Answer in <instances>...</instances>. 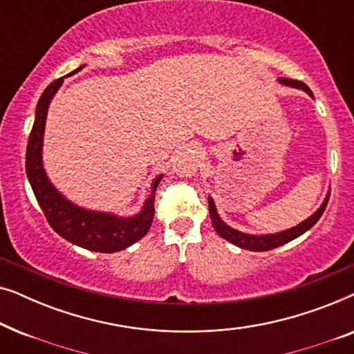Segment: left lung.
I'll return each mask as SVG.
<instances>
[{
	"label": "left lung",
	"mask_w": 354,
	"mask_h": 354,
	"mask_svg": "<svg viewBox=\"0 0 354 354\" xmlns=\"http://www.w3.org/2000/svg\"><path fill=\"white\" fill-rule=\"evenodd\" d=\"M279 82L285 86H292V88H298L306 91V93L314 98L313 91L309 90L308 85H304L303 82L299 80H292V79H285V77H280ZM328 196H330V190L327 192L326 198H324L322 205L317 207L316 212H313L308 219H304L303 222H299L298 225L292 227V229L287 230H280L275 232V234H263V235H254V234H245V232H240L234 229V227L227 225L224 221L221 219L219 212H217V207L214 205V200L212 196H207V201H209V216H211V222L214 230L219 234L222 239H225L227 241H230L232 245L239 246V248L243 250H250V251H268L272 248H277V246H282L288 241H292L295 239H298L299 235H303L304 232H308L311 227L316 224V222L321 219V216L326 211V206L328 203Z\"/></svg>",
	"instance_id": "left-lung-1"
}]
</instances>
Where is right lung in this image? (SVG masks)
<instances>
[{"mask_svg":"<svg viewBox=\"0 0 354 354\" xmlns=\"http://www.w3.org/2000/svg\"><path fill=\"white\" fill-rule=\"evenodd\" d=\"M84 67L85 64L77 67L69 75L77 74ZM66 77H61L48 85L38 100L35 120H33L27 145L26 172L38 205L45 212L48 224L56 234L80 248L96 251V253H115V251L129 248L130 245L147 235L154 217V192H156L158 183L161 182L162 174L154 178L151 193L145 200L142 209L133 216L124 217L114 212L86 209L67 200L53 185L43 166V137H45L48 108Z\"/></svg>","mask_w":354,"mask_h":354,"instance_id":"1","label":"right lung"}]
</instances>
